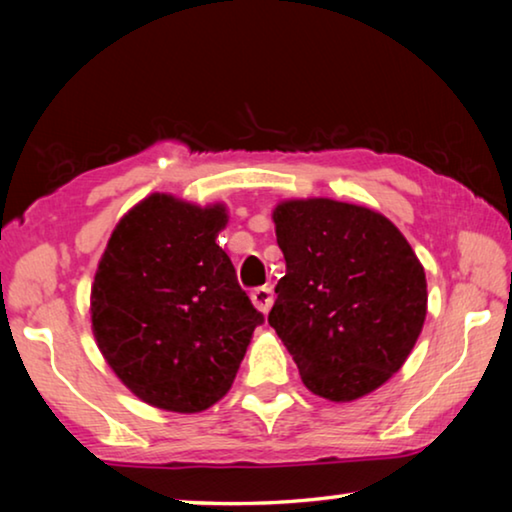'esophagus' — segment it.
<instances>
[{"label": "esophagus", "instance_id": "1", "mask_svg": "<svg viewBox=\"0 0 512 512\" xmlns=\"http://www.w3.org/2000/svg\"><path fill=\"white\" fill-rule=\"evenodd\" d=\"M250 300H253V305L262 311V314H268V309L273 307V289L257 287L253 293H250Z\"/></svg>", "mask_w": 512, "mask_h": 512}]
</instances>
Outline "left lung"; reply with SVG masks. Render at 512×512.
Segmentation results:
<instances>
[{"mask_svg": "<svg viewBox=\"0 0 512 512\" xmlns=\"http://www.w3.org/2000/svg\"><path fill=\"white\" fill-rule=\"evenodd\" d=\"M287 275L268 323L311 393L352 402L404 366L427 316L420 259L395 225L332 198L273 212Z\"/></svg>", "mask_w": 512, "mask_h": 512, "instance_id": "obj_1", "label": "left lung"}]
</instances>
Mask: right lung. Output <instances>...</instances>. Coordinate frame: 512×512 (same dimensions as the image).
<instances>
[{
  "label": "right lung",
  "mask_w": 512,
  "mask_h": 512,
  "mask_svg": "<svg viewBox=\"0 0 512 512\" xmlns=\"http://www.w3.org/2000/svg\"><path fill=\"white\" fill-rule=\"evenodd\" d=\"M223 205L151 194L112 230L94 275L99 350L142 402L198 413L230 391L264 316L239 287L216 235Z\"/></svg>",
  "instance_id": "add662e5"
}]
</instances>
